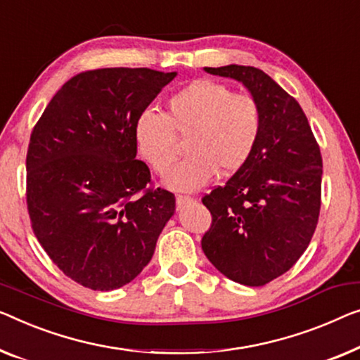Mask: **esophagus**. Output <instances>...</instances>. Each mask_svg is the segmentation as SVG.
I'll return each mask as SVG.
<instances>
[{
    "mask_svg": "<svg viewBox=\"0 0 360 360\" xmlns=\"http://www.w3.org/2000/svg\"><path fill=\"white\" fill-rule=\"evenodd\" d=\"M192 200H194V198L189 197V195H178V197H176V203H178V207H179V208L186 207L187 203H191Z\"/></svg>",
    "mask_w": 360,
    "mask_h": 360,
    "instance_id": "1",
    "label": "esophagus"
}]
</instances>
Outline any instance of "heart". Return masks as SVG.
<instances>
[{
    "label": "heart",
    "instance_id": "b5f03b06",
    "mask_svg": "<svg viewBox=\"0 0 360 360\" xmlns=\"http://www.w3.org/2000/svg\"><path fill=\"white\" fill-rule=\"evenodd\" d=\"M262 131V110L254 96L234 94L226 84L198 79L168 100V112L142 111L134 124L139 153L163 171L176 155V134L187 136L189 153L163 174L173 191H197L219 173L229 176L249 162Z\"/></svg>",
    "mask_w": 360,
    "mask_h": 360
}]
</instances>
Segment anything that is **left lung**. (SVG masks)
I'll list each match as a JSON object with an SVG mask.
<instances>
[{"instance_id":"left-lung-1","label":"left lung","mask_w":360,"mask_h":360,"mask_svg":"<svg viewBox=\"0 0 360 360\" xmlns=\"http://www.w3.org/2000/svg\"><path fill=\"white\" fill-rule=\"evenodd\" d=\"M203 69L249 90L260 105L262 131L249 162L202 198L213 219L202 250L229 280L264 286L296 264L317 228L320 148L300 105L264 71Z\"/></svg>"}]
</instances>
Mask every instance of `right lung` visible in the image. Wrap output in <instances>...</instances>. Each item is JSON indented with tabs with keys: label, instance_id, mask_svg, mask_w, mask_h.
Returning a JSON list of instances; mask_svg holds the SVG:
<instances>
[{
	"label": "right lung",
	"instance_id": "right-lung-1",
	"mask_svg": "<svg viewBox=\"0 0 360 360\" xmlns=\"http://www.w3.org/2000/svg\"><path fill=\"white\" fill-rule=\"evenodd\" d=\"M178 72L105 68L58 90L30 136L27 207L32 229L60 270L95 291L131 283L152 260L176 210L165 189L143 191L134 124Z\"/></svg>",
	"mask_w": 360,
	"mask_h": 360
}]
</instances>
